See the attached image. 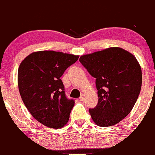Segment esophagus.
Segmentation results:
<instances>
[{
    "mask_svg": "<svg viewBox=\"0 0 155 155\" xmlns=\"http://www.w3.org/2000/svg\"><path fill=\"white\" fill-rule=\"evenodd\" d=\"M79 99H80V101H84V99H85V95H84L83 94H82V95H81V96H80Z\"/></svg>",
    "mask_w": 155,
    "mask_h": 155,
    "instance_id": "obj_1",
    "label": "esophagus"
}]
</instances>
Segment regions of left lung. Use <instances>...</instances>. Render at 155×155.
I'll return each mask as SVG.
<instances>
[{
  "mask_svg": "<svg viewBox=\"0 0 155 155\" xmlns=\"http://www.w3.org/2000/svg\"><path fill=\"white\" fill-rule=\"evenodd\" d=\"M95 78L98 102L89 113L100 127L118 123L132 110L142 87V74L136 57L119 47H110L80 57Z\"/></svg>",
  "mask_w": 155,
  "mask_h": 155,
  "instance_id": "obj_1",
  "label": "left lung"
}]
</instances>
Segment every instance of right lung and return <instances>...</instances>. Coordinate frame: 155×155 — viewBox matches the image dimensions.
<instances>
[{
    "label": "right lung",
    "mask_w": 155,
    "mask_h": 155,
    "mask_svg": "<svg viewBox=\"0 0 155 155\" xmlns=\"http://www.w3.org/2000/svg\"><path fill=\"white\" fill-rule=\"evenodd\" d=\"M78 56L54 51L33 52L21 63L18 70V90L32 116L52 129L68 123L74 105L67 98L60 78Z\"/></svg>",
    "instance_id": "add662e5"
}]
</instances>
